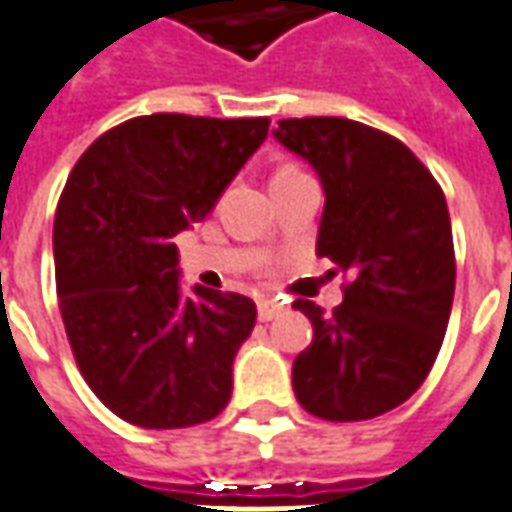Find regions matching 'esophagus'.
I'll list each match as a JSON object with an SVG mask.
<instances>
[{
    "label": "esophagus",
    "instance_id": "esophagus-1",
    "mask_svg": "<svg viewBox=\"0 0 512 512\" xmlns=\"http://www.w3.org/2000/svg\"><path fill=\"white\" fill-rule=\"evenodd\" d=\"M283 314V302L277 300H260L257 302V316H260V322H271L274 316Z\"/></svg>",
    "mask_w": 512,
    "mask_h": 512
}]
</instances>
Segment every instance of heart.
<instances>
[{"label":"heart","mask_w":512,"mask_h":512,"mask_svg":"<svg viewBox=\"0 0 512 512\" xmlns=\"http://www.w3.org/2000/svg\"><path fill=\"white\" fill-rule=\"evenodd\" d=\"M283 173H297V168H294V165H283V168L277 170L274 176H283Z\"/></svg>","instance_id":"1"}]
</instances>
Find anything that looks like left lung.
Segmentation results:
<instances>
[{
    "label": "left lung",
    "instance_id": "left-lung-1",
    "mask_svg": "<svg viewBox=\"0 0 512 512\" xmlns=\"http://www.w3.org/2000/svg\"><path fill=\"white\" fill-rule=\"evenodd\" d=\"M274 137L319 173L316 255L350 274L330 316L294 302L314 325L294 395L333 423L384 415L426 381L446 336L457 260L443 187L401 139L356 120L294 117Z\"/></svg>",
    "mask_w": 512,
    "mask_h": 512
}]
</instances>
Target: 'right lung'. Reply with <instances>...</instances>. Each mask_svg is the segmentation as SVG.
Returning a JSON list of instances; mask_svg holds the SVG:
<instances>
[{"mask_svg": "<svg viewBox=\"0 0 512 512\" xmlns=\"http://www.w3.org/2000/svg\"><path fill=\"white\" fill-rule=\"evenodd\" d=\"M269 117L148 114L86 148L55 210L58 305L78 370L117 417L187 429L224 412L255 302L179 283L173 238L204 221Z\"/></svg>", "mask_w": 512, "mask_h": 512, "instance_id": "add662e5", "label": "right lung"}]
</instances>
